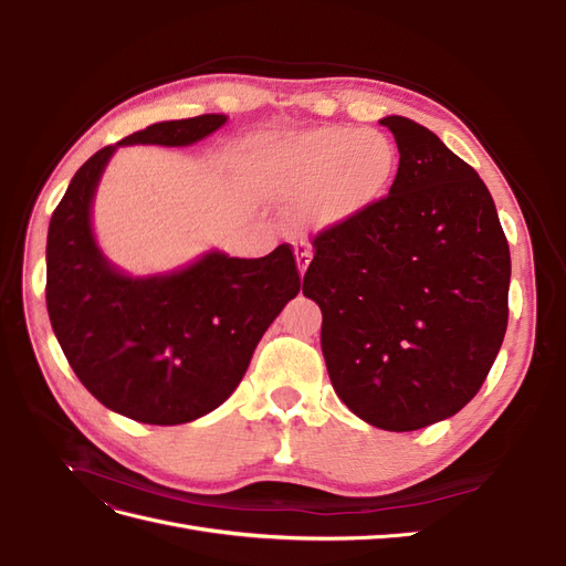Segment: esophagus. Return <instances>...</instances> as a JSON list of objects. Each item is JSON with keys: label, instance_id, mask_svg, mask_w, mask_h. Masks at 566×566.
Here are the masks:
<instances>
[{"label": "esophagus", "instance_id": "1", "mask_svg": "<svg viewBox=\"0 0 566 566\" xmlns=\"http://www.w3.org/2000/svg\"><path fill=\"white\" fill-rule=\"evenodd\" d=\"M295 260H297L300 276H304V273H306V266H310V262H312V250L306 248L304 243H300V245L295 248Z\"/></svg>", "mask_w": 566, "mask_h": 566}]
</instances>
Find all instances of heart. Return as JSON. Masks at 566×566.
<instances>
[{
	"instance_id": "1",
	"label": "heart",
	"mask_w": 566,
	"mask_h": 566,
	"mask_svg": "<svg viewBox=\"0 0 566 566\" xmlns=\"http://www.w3.org/2000/svg\"><path fill=\"white\" fill-rule=\"evenodd\" d=\"M233 165L254 193L300 200L297 219L314 231L352 224L397 177L399 153L389 136L356 127L254 134L235 148Z\"/></svg>"
}]
</instances>
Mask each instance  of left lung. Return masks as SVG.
Returning <instances> with one entry per match:
<instances>
[{
    "label": "left lung",
    "instance_id": "8db88e82",
    "mask_svg": "<svg viewBox=\"0 0 566 566\" xmlns=\"http://www.w3.org/2000/svg\"><path fill=\"white\" fill-rule=\"evenodd\" d=\"M399 146L389 196L321 231L302 293L345 406L413 432L470 403L507 328L510 248L486 184L434 132L382 117Z\"/></svg>",
    "mask_w": 566,
    "mask_h": 566
}]
</instances>
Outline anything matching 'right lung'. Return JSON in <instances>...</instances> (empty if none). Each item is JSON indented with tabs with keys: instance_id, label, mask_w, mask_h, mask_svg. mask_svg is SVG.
Wrapping results in <instances>:
<instances>
[{
	"instance_id": "add662e5",
	"label": "right lung",
	"mask_w": 566,
	"mask_h": 566,
	"mask_svg": "<svg viewBox=\"0 0 566 566\" xmlns=\"http://www.w3.org/2000/svg\"><path fill=\"white\" fill-rule=\"evenodd\" d=\"M227 115L156 123L84 163L46 235V310L80 382L115 413L146 424L208 416L241 385L256 342L300 293L293 248L260 260L208 252L163 276L132 279L98 250L92 200L117 146H191Z\"/></svg>"
}]
</instances>
